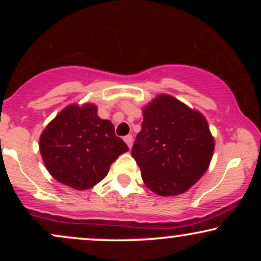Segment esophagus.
<instances>
[{
  "instance_id": "obj_1",
  "label": "esophagus",
  "mask_w": 261,
  "mask_h": 261,
  "mask_svg": "<svg viewBox=\"0 0 261 261\" xmlns=\"http://www.w3.org/2000/svg\"><path fill=\"white\" fill-rule=\"evenodd\" d=\"M124 141H125V142H126V145L128 146V148H131V147H133L134 139H133V136H131V135H127V136L125 137V139H124Z\"/></svg>"
}]
</instances>
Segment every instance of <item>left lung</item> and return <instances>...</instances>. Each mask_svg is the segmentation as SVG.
Returning a JSON list of instances; mask_svg holds the SVG:
<instances>
[{"mask_svg": "<svg viewBox=\"0 0 261 261\" xmlns=\"http://www.w3.org/2000/svg\"><path fill=\"white\" fill-rule=\"evenodd\" d=\"M142 130L133 157L149 190L161 196L188 191L211 163L215 139L199 110L169 94H158L142 109Z\"/></svg>", "mask_w": 261, "mask_h": 261, "instance_id": "8db88e82", "label": "left lung"}]
</instances>
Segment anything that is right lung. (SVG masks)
<instances>
[{"label": "right lung", "instance_id": "1", "mask_svg": "<svg viewBox=\"0 0 261 261\" xmlns=\"http://www.w3.org/2000/svg\"><path fill=\"white\" fill-rule=\"evenodd\" d=\"M39 149L53 178L87 190L106 178L113 162L128 147L115 135L112 121L98 116L95 104L73 103L44 128Z\"/></svg>", "mask_w": 261, "mask_h": 261}]
</instances>
